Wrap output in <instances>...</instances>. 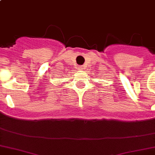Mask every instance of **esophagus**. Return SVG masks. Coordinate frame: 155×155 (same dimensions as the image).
<instances>
[{
    "mask_svg": "<svg viewBox=\"0 0 155 155\" xmlns=\"http://www.w3.org/2000/svg\"><path fill=\"white\" fill-rule=\"evenodd\" d=\"M79 70H83V66H79Z\"/></svg>",
    "mask_w": 155,
    "mask_h": 155,
    "instance_id": "1",
    "label": "esophagus"
}]
</instances>
